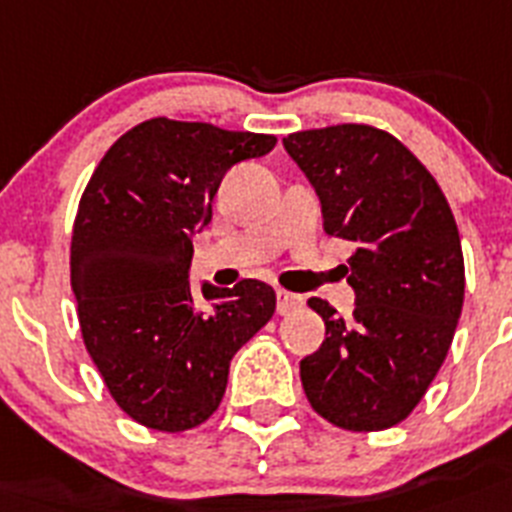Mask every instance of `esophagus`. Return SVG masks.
<instances>
[{
    "mask_svg": "<svg viewBox=\"0 0 512 512\" xmlns=\"http://www.w3.org/2000/svg\"><path fill=\"white\" fill-rule=\"evenodd\" d=\"M278 299V315H291V312H296V309L302 307L304 299L299 294H291V291H278L276 294Z\"/></svg>",
    "mask_w": 512,
    "mask_h": 512,
    "instance_id": "obj_1",
    "label": "esophagus"
}]
</instances>
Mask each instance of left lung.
Here are the masks:
<instances>
[{
    "label": "left lung",
    "mask_w": 512,
    "mask_h": 512,
    "mask_svg": "<svg viewBox=\"0 0 512 512\" xmlns=\"http://www.w3.org/2000/svg\"><path fill=\"white\" fill-rule=\"evenodd\" d=\"M315 187L322 226L354 242L351 320L317 296L325 341L299 364L312 409L349 432L403 422L448 356L461 317V236L435 176L401 140L369 124L283 137Z\"/></svg>",
    "instance_id": "1"
}]
</instances>
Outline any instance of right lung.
I'll list each match as a JSON object with an SVG mask.
<instances>
[{"label":"right lung","instance_id":"obj_1","mask_svg":"<svg viewBox=\"0 0 512 512\" xmlns=\"http://www.w3.org/2000/svg\"><path fill=\"white\" fill-rule=\"evenodd\" d=\"M276 137L156 117L124 132L90 176L72 229L70 273L85 349L124 414L184 432L218 409L229 364L276 312V291L190 289L192 236L213 218L226 171Z\"/></svg>","mask_w":512,"mask_h":512}]
</instances>
